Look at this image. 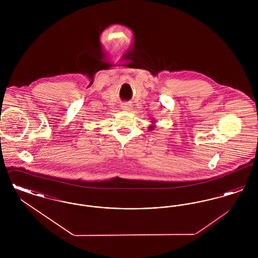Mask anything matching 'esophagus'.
<instances>
[{
    "mask_svg": "<svg viewBox=\"0 0 258 258\" xmlns=\"http://www.w3.org/2000/svg\"><path fill=\"white\" fill-rule=\"evenodd\" d=\"M131 108V104H128V103H124L123 105V109L124 110H128Z\"/></svg>",
    "mask_w": 258,
    "mask_h": 258,
    "instance_id": "1",
    "label": "esophagus"
}]
</instances>
